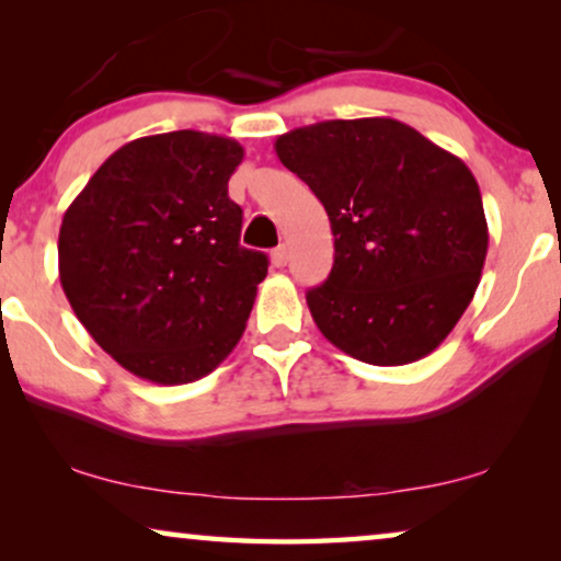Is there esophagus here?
Returning <instances> with one entry per match:
<instances>
[{"mask_svg":"<svg viewBox=\"0 0 561 561\" xmlns=\"http://www.w3.org/2000/svg\"><path fill=\"white\" fill-rule=\"evenodd\" d=\"M271 257H273V265H275V267L286 265V263H288V248H286V244H280V248H275Z\"/></svg>","mask_w":561,"mask_h":561,"instance_id":"obj_1","label":"esophagus"}]
</instances>
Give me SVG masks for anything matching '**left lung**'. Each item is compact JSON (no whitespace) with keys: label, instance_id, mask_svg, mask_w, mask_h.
Masks as SVG:
<instances>
[{"label":"left lung","instance_id":"1","mask_svg":"<svg viewBox=\"0 0 561 561\" xmlns=\"http://www.w3.org/2000/svg\"><path fill=\"white\" fill-rule=\"evenodd\" d=\"M275 152L332 225V273L306 294L319 332L367 365H409L439 347L488 255L470 168L390 117L290 129Z\"/></svg>","mask_w":561,"mask_h":561}]
</instances>
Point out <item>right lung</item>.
Wrapping results in <instances>:
<instances>
[{"instance_id": "add662e5", "label": "right lung", "mask_w": 561, "mask_h": 561, "mask_svg": "<svg viewBox=\"0 0 561 561\" xmlns=\"http://www.w3.org/2000/svg\"><path fill=\"white\" fill-rule=\"evenodd\" d=\"M244 150L196 129L122 145L64 214L60 286L87 332L137 378L181 386L240 342L267 275L240 248L227 194Z\"/></svg>"}]
</instances>
